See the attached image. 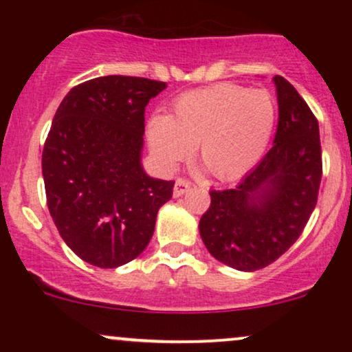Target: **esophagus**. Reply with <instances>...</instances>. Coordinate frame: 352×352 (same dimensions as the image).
Segmentation results:
<instances>
[{"mask_svg": "<svg viewBox=\"0 0 352 352\" xmlns=\"http://www.w3.org/2000/svg\"><path fill=\"white\" fill-rule=\"evenodd\" d=\"M190 188V182L185 180V179H177L175 180V187H173V197L175 199H179V197L184 195L185 192Z\"/></svg>", "mask_w": 352, "mask_h": 352, "instance_id": "obj_1", "label": "esophagus"}]
</instances>
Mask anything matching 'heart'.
Returning <instances> with one entry per match:
<instances>
[{
  "label": "heart",
  "mask_w": 352,
  "mask_h": 352,
  "mask_svg": "<svg viewBox=\"0 0 352 352\" xmlns=\"http://www.w3.org/2000/svg\"><path fill=\"white\" fill-rule=\"evenodd\" d=\"M274 122L276 104L268 92L221 82L182 96L170 117H152L147 137L153 157L167 170L197 147L217 179L232 180L263 155Z\"/></svg>",
  "instance_id": "heart-1"
}]
</instances>
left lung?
<instances>
[{
	"instance_id": "1",
	"label": "left lung",
	"mask_w": 352,
	"mask_h": 352,
	"mask_svg": "<svg viewBox=\"0 0 352 352\" xmlns=\"http://www.w3.org/2000/svg\"><path fill=\"white\" fill-rule=\"evenodd\" d=\"M273 147L235 188L212 190L200 236L221 263L261 270L281 256L308 223L321 184L319 125L305 99L281 76Z\"/></svg>"
}]
</instances>
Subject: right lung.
<instances>
[{"label": "right lung", "mask_w": 352, "mask_h": 352, "mask_svg": "<svg viewBox=\"0 0 352 352\" xmlns=\"http://www.w3.org/2000/svg\"><path fill=\"white\" fill-rule=\"evenodd\" d=\"M167 84L104 76L72 87L43 148L47 208L80 260L117 268L144 252L175 182L152 179L142 162L145 106Z\"/></svg>", "instance_id": "obj_1"}]
</instances>
